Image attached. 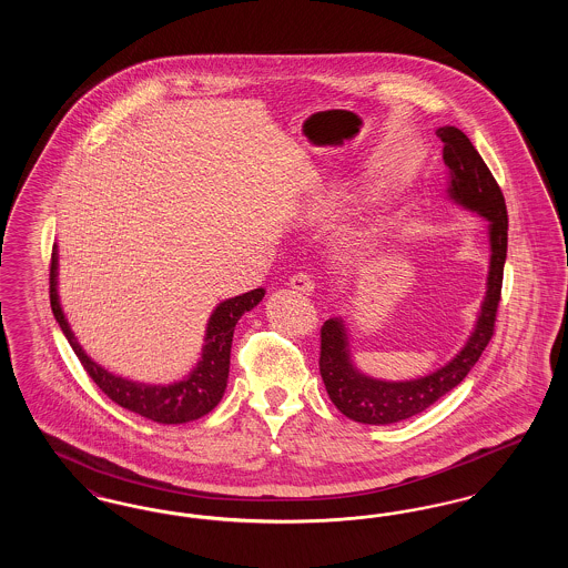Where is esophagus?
Returning <instances> with one entry per match:
<instances>
[{
	"instance_id": "obj_1",
	"label": "esophagus",
	"mask_w": 568,
	"mask_h": 568,
	"mask_svg": "<svg viewBox=\"0 0 568 568\" xmlns=\"http://www.w3.org/2000/svg\"><path fill=\"white\" fill-rule=\"evenodd\" d=\"M292 290H296L300 294H306V296H311L317 287H315V278L311 276V274H306V272H297L292 276Z\"/></svg>"
}]
</instances>
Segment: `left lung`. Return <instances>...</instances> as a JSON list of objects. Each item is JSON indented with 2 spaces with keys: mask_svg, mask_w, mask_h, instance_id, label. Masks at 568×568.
<instances>
[{
  "mask_svg": "<svg viewBox=\"0 0 568 568\" xmlns=\"http://www.w3.org/2000/svg\"><path fill=\"white\" fill-rule=\"evenodd\" d=\"M436 135L445 144L443 162L449 168V197L459 206L487 219L491 255L486 297L475 329L458 355L430 375L410 381H381L359 373L353 366L343 320H327L322 325L320 373L329 400L343 415L359 424L385 426L426 410L447 392L458 387L481 357L489 338L494 336L496 311L503 290V271L507 260L509 219L505 195L486 162L462 130L445 125L436 130Z\"/></svg>",
  "mask_w": 568,
  "mask_h": 568,
  "instance_id": "obj_1",
  "label": "left lung"
}]
</instances>
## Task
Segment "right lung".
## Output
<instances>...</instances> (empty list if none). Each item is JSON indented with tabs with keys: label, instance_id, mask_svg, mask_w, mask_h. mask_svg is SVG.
Masks as SVG:
<instances>
[{
	"label": "right lung",
	"instance_id": "obj_1",
	"mask_svg": "<svg viewBox=\"0 0 568 568\" xmlns=\"http://www.w3.org/2000/svg\"><path fill=\"white\" fill-rule=\"evenodd\" d=\"M262 297H264V290L260 287V290L246 292L243 296L230 297L216 306L206 325L202 359L183 381L172 385L134 383L104 371L100 364H95L87 353L82 352L57 296V248L54 246L51 255V308L70 347L81 359L82 368L112 403L128 410H134L138 415L153 419L158 424L193 422L211 413L219 405L227 385V375H230V349H232L234 327L246 311H251L262 302Z\"/></svg>",
	"mask_w": 568,
	"mask_h": 568
}]
</instances>
